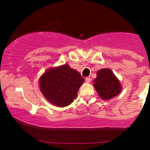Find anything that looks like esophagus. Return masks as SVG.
<instances>
[{"mask_svg": "<svg viewBox=\"0 0 150 150\" xmlns=\"http://www.w3.org/2000/svg\"><path fill=\"white\" fill-rule=\"evenodd\" d=\"M85 81H86V83H89V82L91 81V79H90L89 77H87L85 79Z\"/></svg>", "mask_w": 150, "mask_h": 150, "instance_id": "obj_1", "label": "esophagus"}]
</instances>
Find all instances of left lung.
<instances>
[{"label":"left lung","mask_w":150,"mask_h":150,"mask_svg":"<svg viewBox=\"0 0 150 150\" xmlns=\"http://www.w3.org/2000/svg\"><path fill=\"white\" fill-rule=\"evenodd\" d=\"M93 83L96 91L103 100L111 99L122 91L120 81L108 68L101 69L98 71Z\"/></svg>","instance_id":"obj_1"}]
</instances>
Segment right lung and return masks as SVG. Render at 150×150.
Segmentation results:
<instances>
[{"label": "right lung", "instance_id": "right-lung-1", "mask_svg": "<svg viewBox=\"0 0 150 150\" xmlns=\"http://www.w3.org/2000/svg\"><path fill=\"white\" fill-rule=\"evenodd\" d=\"M84 81L81 74L65 64L48 69L40 78V87L48 102L59 107H64L76 98Z\"/></svg>", "mask_w": 150, "mask_h": 150}]
</instances>
